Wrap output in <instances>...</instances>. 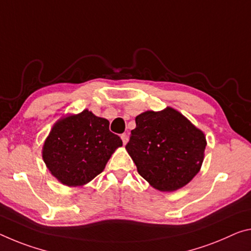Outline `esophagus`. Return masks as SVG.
<instances>
[{"label": "esophagus", "mask_w": 251, "mask_h": 251, "mask_svg": "<svg viewBox=\"0 0 251 251\" xmlns=\"http://www.w3.org/2000/svg\"><path fill=\"white\" fill-rule=\"evenodd\" d=\"M121 138H122V141H123V144L126 145L127 142H128V136H127L126 134H123L122 136H121Z\"/></svg>", "instance_id": "1"}]
</instances>
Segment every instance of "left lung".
Listing matches in <instances>:
<instances>
[{
    "label": "left lung",
    "mask_w": 251,
    "mask_h": 251,
    "mask_svg": "<svg viewBox=\"0 0 251 251\" xmlns=\"http://www.w3.org/2000/svg\"><path fill=\"white\" fill-rule=\"evenodd\" d=\"M126 151L142 177L162 192L185 186L200 171L205 135L172 107L135 118Z\"/></svg>",
    "instance_id": "obj_1"
}]
</instances>
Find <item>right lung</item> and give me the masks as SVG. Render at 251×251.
Masks as SVG:
<instances>
[{
	"label": "right lung",
	"mask_w": 251,
	"mask_h": 251,
	"mask_svg": "<svg viewBox=\"0 0 251 251\" xmlns=\"http://www.w3.org/2000/svg\"><path fill=\"white\" fill-rule=\"evenodd\" d=\"M121 137L109 130V122L85 109L54 123L42 146L50 173L63 185L82 186L104 171Z\"/></svg>",
	"instance_id": "1"
}]
</instances>
